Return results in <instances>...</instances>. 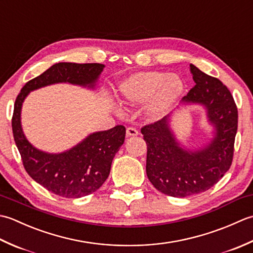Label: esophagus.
Listing matches in <instances>:
<instances>
[{"mask_svg":"<svg viewBox=\"0 0 253 253\" xmlns=\"http://www.w3.org/2000/svg\"><path fill=\"white\" fill-rule=\"evenodd\" d=\"M138 133L139 132L137 130V128H135V127H128L126 129L127 137H135V136L138 135Z\"/></svg>","mask_w":253,"mask_h":253,"instance_id":"34e87169","label":"esophagus"}]
</instances>
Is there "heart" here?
Segmentation results:
<instances>
[{
    "instance_id": "obj_1",
    "label": "heart",
    "mask_w": 253,
    "mask_h": 253,
    "mask_svg": "<svg viewBox=\"0 0 253 253\" xmlns=\"http://www.w3.org/2000/svg\"><path fill=\"white\" fill-rule=\"evenodd\" d=\"M121 92L132 103L151 100L149 114L161 117L168 113L184 92V82L176 74L158 71L142 72L127 78L121 85Z\"/></svg>"
}]
</instances>
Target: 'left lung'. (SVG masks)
Masks as SVG:
<instances>
[{"instance_id": "left-lung-1", "label": "left lung", "mask_w": 253, "mask_h": 253, "mask_svg": "<svg viewBox=\"0 0 253 253\" xmlns=\"http://www.w3.org/2000/svg\"><path fill=\"white\" fill-rule=\"evenodd\" d=\"M196 84L182 98L187 103L206 106L215 137L197 151L179 147L169 126V117L141 128L147 143V175L164 195L190 197L213 187L229 169L234 157L238 111L226 85L190 64Z\"/></svg>"}]
</instances>
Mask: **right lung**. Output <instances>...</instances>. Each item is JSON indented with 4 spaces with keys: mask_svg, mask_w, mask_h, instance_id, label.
I'll return each mask as SVG.
<instances>
[{
    "mask_svg": "<svg viewBox=\"0 0 253 253\" xmlns=\"http://www.w3.org/2000/svg\"><path fill=\"white\" fill-rule=\"evenodd\" d=\"M104 65L99 63H57L27 83L17 95L12 117L13 136L27 173L54 195L80 198L96 191L109 177L112 161L125 140L126 128L117 125L88 136L66 152L50 154L34 148L24 136L20 110L30 91L57 83L93 88Z\"/></svg>",
    "mask_w": 253,
    "mask_h": 253,
    "instance_id": "obj_1",
    "label": "right lung"
}]
</instances>
